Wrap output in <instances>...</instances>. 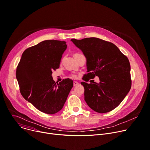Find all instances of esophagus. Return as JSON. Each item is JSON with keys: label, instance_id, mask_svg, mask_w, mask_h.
Listing matches in <instances>:
<instances>
[{"label": "esophagus", "instance_id": "esophagus-1", "mask_svg": "<svg viewBox=\"0 0 150 150\" xmlns=\"http://www.w3.org/2000/svg\"><path fill=\"white\" fill-rule=\"evenodd\" d=\"M78 85H79V83H78L77 82L74 81V82H73V85H74V86H77Z\"/></svg>", "mask_w": 150, "mask_h": 150}]
</instances>
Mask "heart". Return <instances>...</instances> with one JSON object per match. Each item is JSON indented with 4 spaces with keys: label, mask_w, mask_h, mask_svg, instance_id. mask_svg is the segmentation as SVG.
I'll return each instance as SVG.
<instances>
[{
    "label": "heart",
    "mask_w": 150,
    "mask_h": 150,
    "mask_svg": "<svg viewBox=\"0 0 150 150\" xmlns=\"http://www.w3.org/2000/svg\"><path fill=\"white\" fill-rule=\"evenodd\" d=\"M75 54H74V55H75ZM71 76H72L73 77H74V78H76V77H77V75H76V74H72Z\"/></svg>",
    "instance_id": "b5f03b06"
}]
</instances>
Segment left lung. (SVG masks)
Listing matches in <instances>:
<instances>
[{
  "label": "left lung",
  "mask_w": 150,
  "mask_h": 150,
  "mask_svg": "<svg viewBox=\"0 0 150 150\" xmlns=\"http://www.w3.org/2000/svg\"><path fill=\"white\" fill-rule=\"evenodd\" d=\"M86 59L88 74L85 81L95 76L100 82L81 84L85 88V100L88 106L98 113L116 108L130 90V64L114 44L97 38L71 39Z\"/></svg>",
  "instance_id": "1"
}]
</instances>
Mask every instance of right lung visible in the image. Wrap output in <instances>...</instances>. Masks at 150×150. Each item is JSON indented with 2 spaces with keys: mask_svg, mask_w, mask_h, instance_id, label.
Wrapping results in <instances>:
<instances>
[{
  "mask_svg": "<svg viewBox=\"0 0 150 150\" xmlns=\"http://www.w3.org/2000/svg\"><path fill=\"white\" fill-rule=\"evenodd\" d=\"M65 41L45 40L23 53L16 70V78L23 98L40 111L54 114L60 111L73 86V80L56 83L52 71L59 67L67 49Z\"/></svg>",
  "mask_w": 150,
  "mask_h": 150,
  "instance_id": "right-lung-1",
  "label": "right lung"
}]
</instances>
